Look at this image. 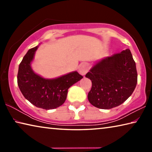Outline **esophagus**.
Here are the masks:
<instances>
[{
	"instance_id": "obj_1",
	"label": "esophagus",
	"mask_w": 152,
	"mask_h": 152,
	"mask_svg": "<svg viewBox=\"0 0 152 152\" xmlns=\"http://www.w3.org/2000/svg\"><path fill=\"white\" fill-rule=\"evenodd\" d=\"M78 72L79 73L81 74V75L84 76L85 75V74L88 72V67H87L86 64H81L79 66L78 68Z\"/></svg>"
}]
</instances>
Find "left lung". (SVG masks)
Here are the masks:
<instances>
[{
    "label": "left lung",
    "mask_w": 152,
    "mask_h": 152,
    "mask_svg": "<svg viewBox=\"0 0 152 152\" xmlns=\"http://www.w3.org/2000/svg\"><path fill=\"white\" fill-rule=\"evenodd\" d=\"M86 77L92 81L89 102L102 109L123 103L132 94L137 82L135 62L129 49L99 61Z\"/></svg>",
    "instance_id": "left-lung-1"
}]
</instances>
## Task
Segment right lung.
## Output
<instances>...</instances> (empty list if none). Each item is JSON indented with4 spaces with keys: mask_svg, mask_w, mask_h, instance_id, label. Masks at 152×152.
<instances>
[{
    "mask_svg": "<svg viewBox=\"0 0 152 152\" xmlns=\"http://www.w3.org/2000/svg\"><path fill=\"white\" fill-rule=\"evenodd\" d=\"M38 46L30 49L19 66L17 84L24 97L35 107L49 110L65 102L68 90L83 78L76 71L54 79H45L33 71L31 62Z\"/></svg>",
    "mask_w": 152,
    "mask_h": 152,
    "instance_id": "1",
    "label": "right lung"
}]
</instances>
